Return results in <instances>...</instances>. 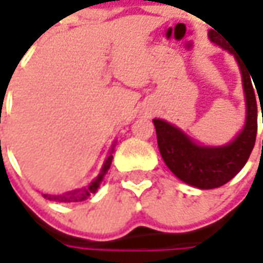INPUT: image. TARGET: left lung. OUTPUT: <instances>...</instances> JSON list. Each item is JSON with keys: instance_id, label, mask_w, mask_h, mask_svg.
<instances>
[{"instance_id": "8db88e82", "label": "left lung", "mask_w": 263, "mask_h": 263, "mask_svg": "<svg viewBox=\"0 0 263 263\" xmlns=\"http://www.w3.org/2000/svg\"><path fill=\"white\" fill-rule=\"evenodd\" d=\"M209 38L212 42L221 45L222 48L231 51L242 71V82L247 98V121L242 132L231 144L223 146H201L179 128L162 119H154L158 148L166 166L181 181L199 189L219 188L229 182L245 166L253 149L258 131V106L253 91L255 82L252 85L253 78L250 80L252 74L248 72L239 57L215 35L214 31H209Z\"/></svg>"}]
</instances>
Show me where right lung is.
I'll list each match as a JSON object with an SVG mask.
<instances>
[{"label": "right lung", "mask_w": 263, "mask_h": 263, "mask_svg": "<svg viewBox=\"0 0 263 263\" xmlns=\"http://www.w3.org/2000/svg\"><path fill=\"white\" fill-rule=\"evenodd\" d=\"M114 146L109 151V155L105 159V162H104V166H102V170H101V174L95 179H93L92 182L89 183L88 186H84V188L77 189V191H72V192H68V194H62V195H48V194H44V198L45 199H49V201H55V202H80L84 201V199H87L88 196L95 194L98 188H100V183L102 182V179H104V175H105L108 170H109V166H111V162H112V152H114Z\"/></svg>", "instance_id": "obj_1"}]
</instances>
